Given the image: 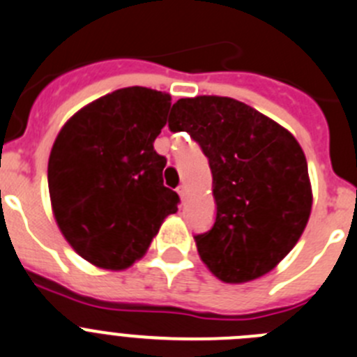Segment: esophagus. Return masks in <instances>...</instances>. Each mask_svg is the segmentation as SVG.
<instances>
[{
	"label": "esophagus",
	"instance_id": "esophagus-1",
	"mask_svg": "<svg viewBox=\"0 0 357 357\" xmlns=\"http://www.w3.org/2000/svg\"><path fill=\"white\" fill-rule=\"evenodd\" d=\"M176 192H178V196H181L182 200H185V198H188V185H178V188H176Z\"/></svg>",
	"mask_w": 357,
	"mask_h": 357
}]
</instances>
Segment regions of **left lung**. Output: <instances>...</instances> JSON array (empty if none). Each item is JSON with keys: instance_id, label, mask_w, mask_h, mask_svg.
<instances>
[{"instance_id": "1", "label": "left lung", "mask_w": 357, "mask_h": 357, "mask_svg": "<svg viewBox=\"0 0 357 357\" xmlns=\"http://www.w3.org/2000/svg\"><path fill=\"white\" fill-rule=\"evenodd\" d=\"M172 132L200 145L212 172L215 219L195 235L205 266L225 283L269 273L290 253L312 211V185L303 149L266 114L230 97L176 100Z\"/></svg>"}]
</instances>
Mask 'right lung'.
I'll return each instance as SVG.
<instances>
[{
	"label": "right lung",
	"mask_w": 357,
	"mask_h": 357,
	"mask_svg": "<svg viewBox=\"0 0 357 357\" xmlns=\"http://www.w3.org/2000/svg\"><path fill=\"white\" fill-rule=\"evenodd\" d=\"M172 97L130 86L77 111L52 145L49 195L61 234L84 260L126 269L143 257L181 198L162 184L153 142Z\"/></svg>",
	"instance_id": "obj_1"
}]
</instances>
